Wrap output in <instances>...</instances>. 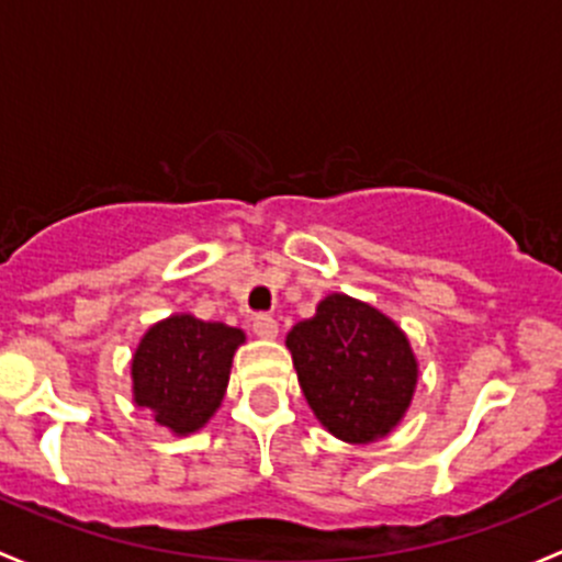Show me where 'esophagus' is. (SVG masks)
Returning <instances> with one entry per match:
<instances>
[{
  "label": "esophagus",
  "instance_id": "esophagus-1",
  "mask_svg": "<svg viewBox=\"0 0 562 562\" xmlns=\"http://www.w3.org/2000/svg\"><path fill=\"white\" fill-rule=\"evenodd\" d=\"M251 327H254V335H259V338H276V335H279V322H276L270 314L254 316Z\"/></svg>",
  "mask_w": 562,
  "mask_h": 562
}]
</instances>
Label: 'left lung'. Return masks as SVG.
Returning a JSON list of instances; mask_svg holds the SVG:
<instances>
[{"mask_svg":"<svg viewBox=\"0 0 562 562\" xmlns=\"http://www.w3.org/2000/svg\"><path fill=\"white\" fill-rule=\"evenodd\" d=\"M300 386L335 438L370 443L406 416L419 366L401 327L349 294H327L286 335Z\"/></svg>","mask_w":562,"mask_h":562,"instance_id":"8db88e82","label":"left lung"}]
</instances>
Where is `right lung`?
Wrapping results in <instances>:
<instances>
[{"label": "right lung", "instance_id": "1", "mask_svg": "<svg viewBox=\"0 0 562 562\" xmlns=\"http://www.w3.org/2000/svg\"><path fill=\"white\" fill-rule=\"evenodd\" d=\"M243 329L172 314L143 335L132 357V395L176 436L196 432L222 406Z\"/></svg>", "mask_w": 562, "mask_h": 562}]
</instances>
